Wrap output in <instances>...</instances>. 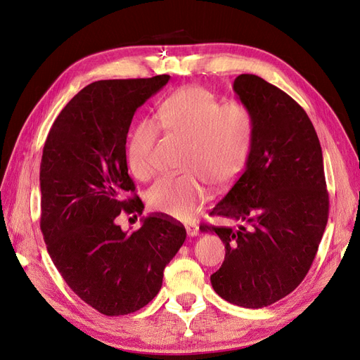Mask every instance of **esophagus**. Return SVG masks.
Here are the masks:
<instances>
[{"label":"esophagus","mask_w":360,"mask_h":360,"mask_svg":"<svg viewBox=\"0 0 360 360\" xmlns=\"http://www.w3.org/2000/svg\"><path fill=\"white\" fill-rule=\"evenodd\" d=\"M186 233H188V236L189 237H195V236H198V233H200V226L197 225V224H186Z\"/></svg>","instance_id":"1"}]
</instances>
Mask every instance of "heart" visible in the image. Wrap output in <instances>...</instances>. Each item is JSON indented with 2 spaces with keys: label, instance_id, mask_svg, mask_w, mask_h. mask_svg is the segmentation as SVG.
I'll return each instance as SVG.
<instances>
[{
  "label": "heart",
  "instance_id": "1",
  "mask_svg": "<svg viewBox=\"0 0 360 360\" xmlns=\"http://www.w3.org/2000/svg\"><path fill=\"white\" fill-rule=\"evenodd\" d=\"M163 132L186 139L177 177H160L147 192L155 210L177 219H189L210 198L209 183L222 189L231 184L249 155L254 136V115L242 102L221 101L204 86L177 90L158 110ZM159 135L156 122L141 120L127 141V165L139 180L155 172V146Z\"/></svg>",
  "mask_w": 360,
  "mask_h": 360
}]
</instances>
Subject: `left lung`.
Wrapping results in <instances>:
<instances>
[{"label":"left lung","mask_w":360,"mask_h":360,"mask_svg":"<svg viewBox=\"0 0 360 360\" xmlns=\"http://www.w3.org/2000/svg\"><path fill=\"white\" fill-rule=\"evenodd\" d=\"M233 89L254 115V136L245 171L210 214L237 228L202 224L200 230L225 245L213 290L258 309L307 276L328 224L329 193L320 141L303 108L257 75H238Z\"/></svg>","instance_id":"obj_1"}]
</instances>
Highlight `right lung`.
I'll use <instances>...</instances> for the list:
<instances>
[{"label":"right lung","instance_id":"1","mask_svg":"<svg viewBox=\"0 0 360 360\" xmlns=\"http://www.w3.org/2000/svg\"><path fill=\"white\" fill-rule=\"evenodd\" d=\"M169 75L106 79L86 85L64 106L43 147L40 230L48 252L75 294L101 314L135 312L153 300L163 269L186 230L169 217L148 216L138 231L115 219L143 214L127 172L126 138L135 111Z\"/></svg>","mask_w":360,"mask_h":360}]
</instances>
